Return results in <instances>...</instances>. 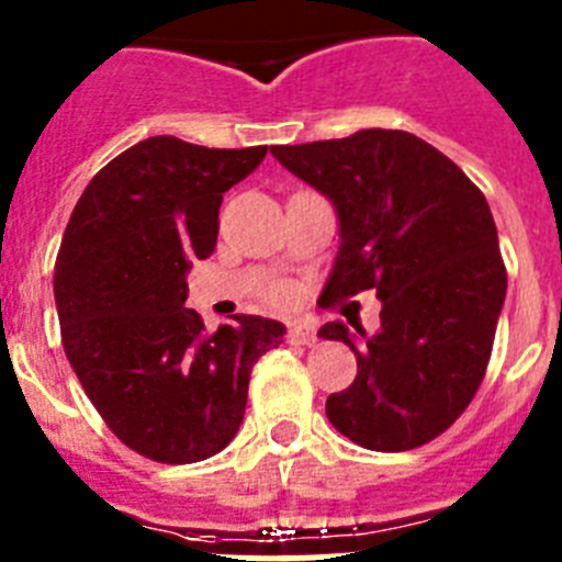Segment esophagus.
Returning <instances> with one entry per match:
<instances>
[{"label": "esophagus", "instance_id": "1", "mask_svg": "<svg viewBox=\"0 0 562 562\" xmlns=\"http://www.w3.org/2000/svg\"><path fill=\"white\" fill-rule=\"evenodd\" d=\"M286 342H290V346H315L317 335L312 326L292 324L290 331H286Z\"/></svg>", "mask_w": 562, "mask_h": 562}]
</instances>
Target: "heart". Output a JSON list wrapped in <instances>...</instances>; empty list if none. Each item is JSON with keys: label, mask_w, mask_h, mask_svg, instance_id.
<instances>
[{"label": "heart", "mask_w": 562, "mask_h": 562, "mask_svg": "<svg viewBox=\"0 0 562 562\" xmlns=\"http://www.w3.org/2000/svg\"><path fill=\"white\" fill-rule=\"evenodd\" d=\"M270 301L276 306H290L292 304V286H286V284L272 286V290H270Z\"/></svg>", "instance_id": "heart-1"}]
</instances>
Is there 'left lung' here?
<instances>
[{
    "mask_svg": "<svg viewBox=\"0 0 562 562\" xmlns=\"http://www.w3.org/2000/svg\"><path fill=\"white\" fill-rule=\"evenodd\" d=\"M270 151L329 196L340 220L321 301L340 304L362 290L382 301L380 331L362 349L340 321L317 331L357 357L355 382L326 400V416L360 448L428 445L479 391L506 297L484 193L439 148L400 128Z\"/></svg>",
    "mask_w": 562,
    "mask_h": 562,
    "instance_id": "left-lung-1",
    "label": "left lung"
}]
</instances>
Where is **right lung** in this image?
<instances>
[{
  "mask_svg": "<svg viewBox=\"0 0 562 562\" xmlns=\"http://www.w3.org/2000/svg\"><path fill=\"white\" fill-rule=\"evenodd\" d=\"M265 154L148 137L92 177L64 231L53 292L67 360L109 430L151 461L225 450L252 366L284 340V324L258 315L205 335L186 310L191 261L216 247L222 193Z\"/></svg>",
  "mask_w": 562,
  "mask_h": 562,
  "instance_id": "1",
  "label": "right lung"
}]
</instances>
